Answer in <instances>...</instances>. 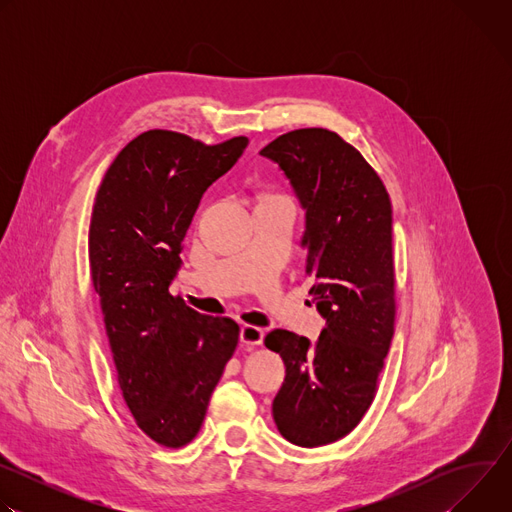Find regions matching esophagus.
Here are the masks:
<instances>
[{
    "instance_id": "esophagus-1",
    "label": "esophagus",
    "mask_w": 512,
    "mask_h": 512,
    "mask_svg": "<svg viewBox=\"0 0 512 512\" xmlns=\"http://www.w3.org/2000/svg\"><path fill=\"white\" fill-rule=\"evenodd\" d=\"M263 336L265 332L257 326H251V324H245L241 328V342L247 344V346H259L263 342Z\"/></svg>"
}]
</instances>
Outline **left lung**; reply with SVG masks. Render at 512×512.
<instances>
[{"label": "left lung", "instance_id": "8db88e82", "mask_svg": "<svg viewBox=\"0 0 512 512\" xmlns=\"http://www.w3.org/2000/svg\"><path fill=\"white\" fill-rule=\"evenodd\" d=\"M294 186L306 210V273L326 320L318 342L273 330L285 381L273 419L287 442L316 448L350 433L371 407L395 332L393 210L389 192L338 133L308 127L261 150Z\"/></svg>", "mask_w": 512, "mask_h": 512}]
</instances>
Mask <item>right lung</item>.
Here are the masks:
<instances>
[{
    "label": "right lung",
    "instance_id": "1",
    "mask_svg": "<svg viewBox=\"0 0 512 512\" xmlns=\"http://www.w3.org/2000/svg\"><path fill=\"white\" fill-rule=\"evenodd\" d=\"M247 143L150 129L117 154L93 204L91 279L117 381L139 429L166 448L194 440L239 342L235 320L198 314L168 287L202 194Z\"/></svg>",
    "mask_w": 512,
    "mask_h": 512
}]
</instances>
